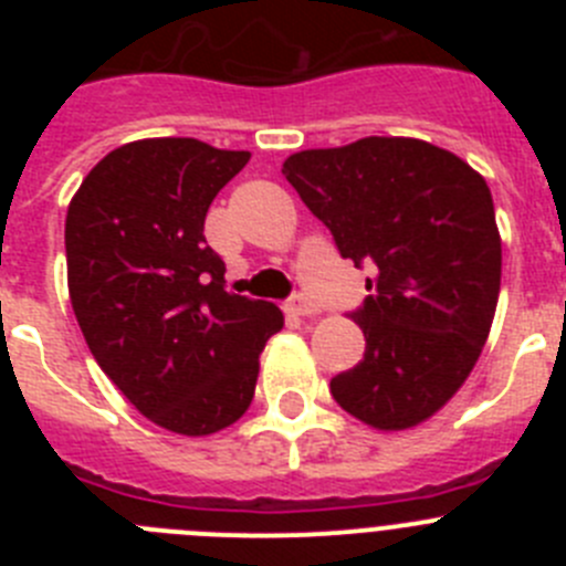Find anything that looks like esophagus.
Wrapping results in <instances>:
<instances>
[{
    "label": "esophagus",
    "mask_w": 566,
    "mask_h": 566,
    "mask_svg": "<svg viewBox=\"0 0 566 566\" xmlns=\"http://www.w3.org/2000/svg\"><path fill=\"white\" fill-rule=\"evenodd\" d=\"M289 312L297 314V317H314L319 308H317V303H312V300L306 297V294H297V297L289 300Z\"/></svg>",
    "instance_id": "obj_1"
}]
</instances>
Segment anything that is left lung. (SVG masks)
Instances as JSON below:
<instances>
[{
  "mask_svg": "<svg viewBox=\"0 0 566 566\" xmlns=\"http://www.w3.org/2000/svg\"><path fill=\"white\" fill-rule=\"evenodd\" d=\"M339 254L371 266L352 314L365 354L332 379L343 411L377 431L424 422L473 371L496 314L502 238L482 175L419 138H359L283 164Z\"/></svg>",
  "mask_w": 566,
  "mask_h": 566,
  "instance_id": "left-lung-1",
  "label": "left lung"
}]
</instances>
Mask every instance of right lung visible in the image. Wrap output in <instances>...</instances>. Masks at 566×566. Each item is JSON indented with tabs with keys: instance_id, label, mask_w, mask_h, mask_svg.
Returning a JSON list of instances; mask_svg holds the SVG:
<instances>
[{
	"instance_id": "1",
	"label": "right lung",
	"mask_w": 566,
	"mask_h": 566,
	"mask_svg": "<svg viewBox=\"0 0 566 566\" xmlns=\"http://www.w3.org/2000/svg\"><path fill=\"white\" fill-rule=\"evenodd\" d=\"M247 149L144 138L104 155L67 207V289L102 371L149 419L209 437L252 405L260 352L283 328L266 300L227 292L203 238Z\"/></svg>"
}]
</instances>
